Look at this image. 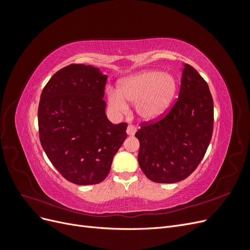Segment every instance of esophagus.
<instances>
[{"mask_svg":"<svg viewBox=\"0 0 250 250\" xmlns=\"http://www.w3.org/2000/svg\"><path fill=\"white\" fill-rule=\"evenodd\" d=\"M126 131H127L128 135H134L135 131H137V127L133 126V125H128Z\"/></svg>","mask_w":250,"mask_h":250,"instance_id":"34e87169","label":"esophagus"}]
</instances>
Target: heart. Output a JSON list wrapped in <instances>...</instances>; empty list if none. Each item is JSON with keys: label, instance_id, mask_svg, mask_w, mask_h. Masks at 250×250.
<instances>
[{"label": "heart", "instance_id": "obj_1", "mask_svg": "<svg viewBox=\"0 0 250 250\" xmlns=\"http://www.w3.org/2000/svg\"><path fill=\"white\" fill-rule=\"evenodd\" d=\"M176 86V80L170 74L144 71L121 81L118 93L109 90L108 104L117 112L127 111L126 102L137 104V112L142 119L154 120L169 107Z\"/></svg>", "mask_w": 250, "mask_h": 250}]
</instances>
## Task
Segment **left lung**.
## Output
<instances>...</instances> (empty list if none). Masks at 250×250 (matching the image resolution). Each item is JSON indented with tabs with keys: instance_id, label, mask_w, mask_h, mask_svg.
<instances>
[{
	"instance_id": "8db88e82",
	"label": "left lung",
	"mask_w": 250,
	"mask_h": 250,
	"mask_svg": "<svg viewBox=\"0 0 250 250\" xmlns=\"http://www.w3.org/2000/svg\"><path fill=\"white\" fill-rule=\"evenodd\" d=\"M214 128V102L207 81L184 65L178 99L156 120L141 123L138 161L154 183L173 184L190 176L206 154Z\"/></svg>"
}]
</instances>
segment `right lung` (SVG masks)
<instances>
[{
    "label": "right lung",
    "mask_w": 250,
    "mask_h": 250,
    "mask_svg": "<svg viewBox=\"0 0 250 250\" xmlns=\"http://www.w3.org/2000/svg\"><path fill=\"white\" fill-rule=\"evenodd\" d=\"M106 80L97 67L73 63L53 75L41 95V144L52 165L75 185L106 178L127 137V124H112L105 113Z\"/></svg>",
    "instance_id": "1"
}]
</instances>
